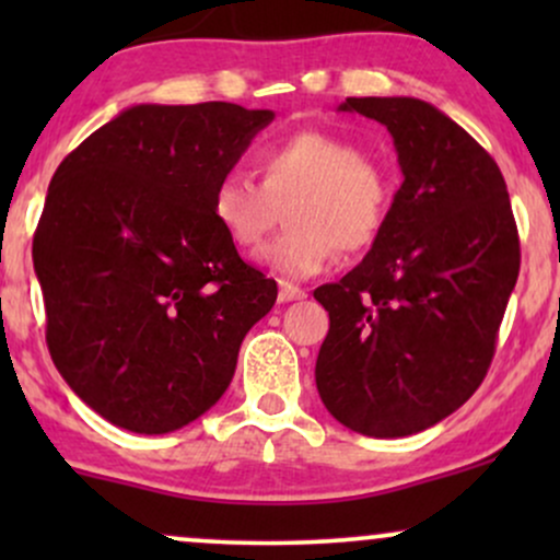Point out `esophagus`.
Wrapping results in <instances>:
<instances>
[{"label":"esophagus","mask_w":560,"mask_h":560,"mask_svg":"<svg viewBox=\"0 0 560 560\" xmlns=\"http://www.w3.org/2000/svg\"><path fill=\"white\" fill-rule=\"evenodd\" d=\"M292 300H305V289L294 287V284H279V302H292Z\"/></svg>","instance_id":"34e87169"}]
</instances>
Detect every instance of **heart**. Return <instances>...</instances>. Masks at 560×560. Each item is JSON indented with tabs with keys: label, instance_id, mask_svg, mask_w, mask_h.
I'll return each instance as SVG.
<instances>
[{
	"label": "heart",
	"instance_id": "heart-1",
	"mask_svg": "<svg viewBox=\"0 0 560 560\" xmlns=\"http://www.w3.org/2000/svg\"><path fill=\"white\" fill-rule=\"evenodd\" d=\"M255 171L260 184L242 173H223L210 189L208 208L236 249L255 253L287 205L289 229L260 255L281 279H311L337 249L363 253L387 226L392 176L355 141L326 131L292 133L262 147Z\"/></svg>",
	"mask_w": 560,
	"mask_h": 560
}]
</instances>
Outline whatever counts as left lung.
Masks as SVG:
<instances>
[{"mask_svg":"<svg viewBox=\"0 0 560 560\" xmlns=\"http://www.w3.org/2000/svg\"><path fill=\"white\" fill-rule=\"evenodd\" d=\"M387 126L402 184L369 255L313 292L329 311L316 387L326 410L378 440L419 434L487 376L518 279V231L498 163L416 96H347Z\"/></svg>","mask_w":560,"mask_h":560,"instance_id":"8db88e82","label":"left lung"}]
</instances>
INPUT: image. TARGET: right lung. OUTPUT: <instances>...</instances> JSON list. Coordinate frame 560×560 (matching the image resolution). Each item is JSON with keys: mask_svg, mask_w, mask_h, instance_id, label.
I'll list each match as a JSON object with an SVG mask.
<instances>
[{"mask_svg": "<svg viewBox=\"0 0 560 560\" xmlns=\"http://www.w3.org/2000/svg\"><path fill=\"white\" fill-rule=\"evenodd\" d=\"M273 110L133 105L62 160L34 236L49 355L115 427L168 434L229 389L244 334L276 302L210 215Z\"/></svg>", "mask_w": 560, "mask_h": 560, "instance_id": "right-lung-1", "label": "right lung"}]
</instances>
